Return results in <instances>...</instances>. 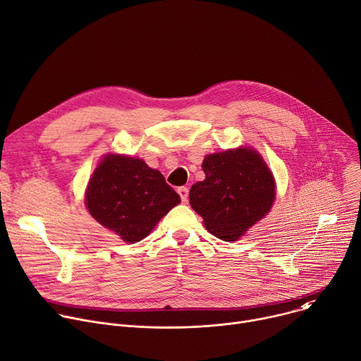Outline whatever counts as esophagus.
Returning a JSON list of instances; mask_svg holds the SVG:
<instances>
[{
	"mask_svg": "<svg viewBox=\"0 0 361 361\" xmlns=\"http://www.w3.org/2000/svg\"><path fill=\"white\" fill-rule=\"evenodd\" d=\"M178 194H180V197H181V202L183 203H187V200H188V188L187 187H178Z\"/></svg>",
	"mask_w": 361,
	"mask_h": 361,
	"instance_id": "esophagus-1",
	"label": "esophagus"
}]
</instances>
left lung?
Listing matches in <instances>:
<instances>
[{"instance_id": "8db88e82", "label": "left lung", "mask_w": 361, "mask_h": 361, "mask_svg": "<svg viewBox=\"0 0 361 361\" xmlns=\"http://www.w3.org/2000/svg\"><path fill=\"white\" fill-rule=\"evenodd\" d=\"M206 178L190 190V204L216 238L235 242L264 217L275 200L272 173L252 148L207 155Z\"/></svg>"}]
</instances>
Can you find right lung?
<instances>
[{"label": "right lung", "instance_id": "right-lung-1", "mask_svg": "<svg viewBox=\"0 0 361 361\" xmlns=\"http://www.w3.org/2000/svg\"><path fill=\"white\" fill-rule=\"evenodd\" d=\"M164 176L142 159L106 155L86 191L90 214L126 243L142 240L155 224L180 203Z\"/></svg>", "mask_w": 361, "mask_h": 361}]
</instances>
